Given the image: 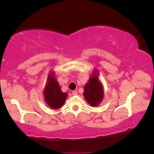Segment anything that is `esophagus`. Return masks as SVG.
I'll list each match as a JSON object with an SVG mask.
<instances>
[{
	"label": "esophagus",
	"mask_w": 154,
	"mask_h": 154,
	"mask_svg": "<svg viewBox=\"0 0 154 154\" xmlns=\"http://www.w3.org/2000/svg\"><path fill=\"white\" fill-rule=\"evenodd\" d=\"M72 94L73 95V96H76V95H77V92L76 90L72 91Z\"/></svg>",
	"instance_id": "obj_1"
}]
</instances>
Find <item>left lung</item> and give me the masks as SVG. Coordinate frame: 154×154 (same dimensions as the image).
<instances>
[{"label":"left lung","instance_id":"obj_1","mask_svg":"<svg viewBox=\"0 0 154 154\" xmlns=\"http://www.w3.org/2000/svg\"><path fill=\"white\" fill-rule=\"evenodd\" d=\"M104 92L102 85L96 75L90 78L89 82L85 85L83 96L88 103L93 106L98 105L102 100Z\"/></svg>","mask_w":154,"mask_h":154}]
</instances>
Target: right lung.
I'll return each mask as SVG.
<instances>
[{"instance_id":"obj_1","label":"right lung","mask_w":154,"mask_h":154,"mask_svg":"<svg viewBox=\"0 0 154 154\" xmlns=\"http://www.w3.org/2000/svg\"><path fill=\"white\" fill-rule=\"evenodd\" d=\"M48 85L44 91L45 101L50 107L59 109L63 105L67 97V94L61 91L58 82L54 79V73L49 75Z\"/></svg>"}]
</instances>
